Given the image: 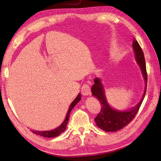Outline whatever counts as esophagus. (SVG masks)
I'll return each instance as SVG.
<instances>
[{"label": "esophagus", "instance_id": "34e87169", "mask_svg": "<svg viewBox=\"0 0 161 161\" xmlns=\"http://www.w3.org/2000/svg\"><path fill=\"white\" fill-rule=\"evenodd\" d=\"M81 93L84 96H88V95H91V87L90 85L88 84H84L82 87H81Z\"/></svg>", "mask_w": 161, "mask_h": 161}]
</instances>
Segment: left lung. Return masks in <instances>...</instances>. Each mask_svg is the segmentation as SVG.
<instances>
[{"label":"left lung","instance_id":"left-lung-1","mask_svg":"<svg viewBox=\"0 0 161 161\" xmlns=\"http://www.w3.org/2000/svg\"><path fill=\"white\" fill-rule=\"evenodd\" d=\"M133 50L135 54L136 61L141 68L142 76L145 81V88L144 93L141 102L136 105L134 107L127 111H118L113 108L108 104L107 98L105 96V91L103 84L101 80L95 78L94 80V84L91 88L92 95L100 101L101 106V111L100 114L95 118V122L97 127L108 132H115L120 130L124 126L127 125L137 114L142 102L144 100L147 90V74L146 70L145 59L142 48L139 43L135 39H133L132 43Z\"/></svg>","mask_w":161,"mask_h":161}]
</instances>
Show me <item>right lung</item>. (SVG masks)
Returning a JSON list of instances; mask_svg holds the SVG:
<instances>
[{"mask_svg": "<svg viewBox=\"0 0 161 161\" xmlns=\"http://www.w3.org/2000/svg\"><path fill=\"white\" fill-rule=\"evenodd\" d=\"M81 97V95L80 93H79L76 98L72 102L69 108H68V113L66 116V118H65L64 121L62 122L60 126H58L57 128L54 129L53 130H50V131H35V130H32V132L35 133V134L36 135H39L41 136H43V137H46V138H54L56 137V136H59L61 133H63L65 130H66V125L68 124V119H69V116L70 114L72 111V109L74 108V107L80 101Z\"/></svg>", "mask_w": 161, "mask_h": 161, "instance_id": "obj_1", "label": "right lung"}]
</instances>
